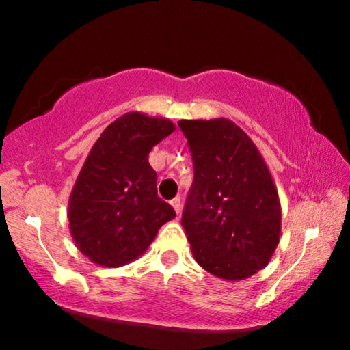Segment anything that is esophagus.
<instances>
[{
  "label": "esophagus",
  "mask_w": 350,
  "mask_h": 350,
  "mask_svg": "<svg viewBox=\"0 0 350 350\" xmlns=\"http://www.w3.org/2000/svg\"><path fill=\"white\" fill-rule=\"evenodd\" d=\"M171 206L174 207V211H176V214H179L180 212V198H174L171 200Z\"/></svg>",
  "instance_id": "1"
}]
</instances>
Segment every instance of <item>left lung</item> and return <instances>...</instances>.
Here are the masks:
<instances>
[{
  "instance_id": "1",
  "label": "left lung",
  "mask_w": 350,
  "mask_h": 350,
  "mask_svg": "<svg viewBox=\"0 0 350 350\" xmlns=\"http://www.w3.org/2000/svg\"><path fill=\"white\" fill-rule=\"evenodd\" d=\"M194 183L183 212L192 255L217 278H250L271 260L281 204L258 148L227 118L180 120Z\"/></svg>"
}]
</instances>
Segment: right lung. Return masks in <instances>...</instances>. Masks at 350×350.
I'll return each instance as SVG.
<instances>
[{
    "instance_id": "right-lung-1",
    "label": "right lung",
    "mask_w": 350,
    "mask_h": 350,
    "mask_svg": "<svg viewBox=\"0 0 350 350\" xmlns=\"http://www.w3.org/2000/svg\"><path fill=\"white\" fill-rule=\"evenodd\" d=\"M176 130L163 116L130 111L92 146L69 198L75 247L100 267L118 268L148 250L174 208L158 198L148 154Z\"/></svg>"
}]
</instances>
